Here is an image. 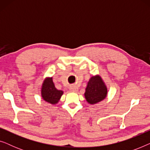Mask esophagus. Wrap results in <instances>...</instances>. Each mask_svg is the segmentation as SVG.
Returning <instances> with one entry per match:
<instances>
[{"label":"esophagus","mask_w":150,"mask_h":150,"mask_svg":"<svg viewBox=\"0 0 150 150\" xmlns=\"http://www.w3.org/2000/svg\"><path fill=\"white\" fill-rule=\"evenodd\" d=\"M69 90L71 91H76L78 90V87L75 85H71L70 86V87H69Z\"/></svg>","instance_id":"1"}]
</instances>
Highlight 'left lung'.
<instances>
[{
  "label": "left lung",
  "mask_w": 150,
  "mask_h": 150,
  "mask_svg": "<svg viewBox=\"0 0 150 150\" xmlns=\"http://www.w3.org/2000/svg\"><path fill=\"white\" fill-rule=\"evenodd\" d=\"M107 95V88L100 76H92L88 82L85 96L88 103L94 104L103 100Z\"/></svg>",
  "instance_id": "8db88e82"
}]
</instances>
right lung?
Returning <instances> with one entry per match:
<instances>
[{
    "label": "right lung",
    "instance_id": "obj_1",
    "mask_svg": "<svg viewBox=\"0 0 150 150\" xmlns=\"http://www.w3.org/2000/svg\"><path fill=\"white\" fill-rule=\"evenodd\" d=\"M42 96L45 101L52 104H55L59 101L63 92L57 90L54 87L52 78H46L42 87Z\"/></svg>",
    "mask_w": 150,
    "mask_h": 150
}]
</instances>
